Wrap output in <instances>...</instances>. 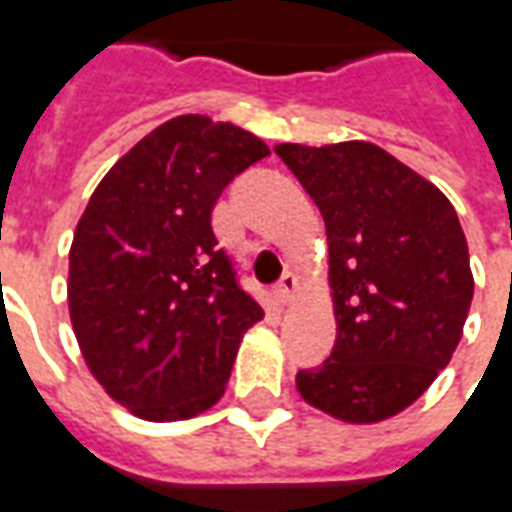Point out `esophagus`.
Returning <instances> with one entry per match:
<instances>
[{
  "label": "esophagus",
  "instance_id": "esophagus-1",
  "mask_svg": "<svg viewBox=\"0 0 512 512\" xmlns=\"http://www.w3.org/2000/svg\"><path fill=\"white\" fill-rule=\"evenodd\" d=\"M296 290H299V277L296 274H285V277L279 279L277 290H274V299H277L279 307H288L293 296H296Z\"/></svg>",
  "mask_w": 512,
  "mask_h": 512
}]
</instances>
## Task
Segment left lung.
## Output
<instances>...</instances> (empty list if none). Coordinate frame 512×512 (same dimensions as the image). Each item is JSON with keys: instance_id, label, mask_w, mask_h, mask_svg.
<instances>
[{"instance_id": "1", "label": "left lung", "mask_w": 512, "mask_h": 512, "mask_svg": "<svg viewBox=\"0 0 512 512\" xmlns=\"http://www.w3.org/2000/svg\"><path fill=\"white\" fill-rule=\"evenodd\" d=\"M318 205L337 340L299 370L310 406L351 425L400 414L450 365L474 296L452 202L373 142L274 147Z\"/></svg>"}]
</instances>
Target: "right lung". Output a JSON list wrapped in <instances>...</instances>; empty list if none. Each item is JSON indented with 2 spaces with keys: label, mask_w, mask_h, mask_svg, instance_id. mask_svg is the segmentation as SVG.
I'll return each instance as SVG.
<instances>
[{
  "label": "right lung",
  "mask_w": 512,
  "mask_h": 512,
  "mask_svg": "<svg viewBox=\"0 0 512 512\" xmlns=\"http://www.w3.org/2000/svg\"><path fill=\"white\" fill-rule=\"evenodd\" d=\"M266 156V142L233 123L172 117L87 202L71 244V323L95 381L134 417L208 411L241 337L263 318L219 249L211 211L227 183Z\"/></svg>",
  "instance_id": "1"
}]
</instances>
